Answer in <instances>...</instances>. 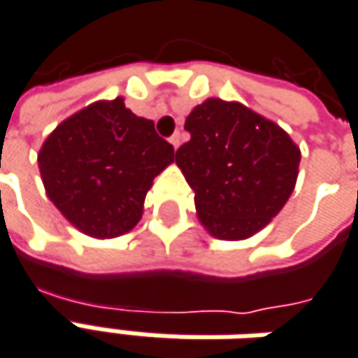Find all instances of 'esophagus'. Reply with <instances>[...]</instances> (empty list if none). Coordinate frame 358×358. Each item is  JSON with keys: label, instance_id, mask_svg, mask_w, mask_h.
I'll return each instance as SVG.
<instances>
[{"label": "esophagus", "instance_id": "1", "mask_svg": "<svg viewBox=\"0 0 358 358\" xmlns=\"http://www.w3.org/2000/svg\"><path fill=\"white\" fill-rule=\"evenodd\" d=\"M180 142H182V134H180V132H174V134L170 136V144H172L174 148H178Z\"/></svg>", "mask_w": 358, "mask_h": 358}]
</instances>
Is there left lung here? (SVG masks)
<instances>
[{"label":"left lung","instance_id":"obj_1","mask_svg":"<svg viewBox=\"0 0 358 358\" xmlns=\"http://www.w3.org/2000/svg\"><path fill=\"white\" fill-rule=\"evenodd\" d=\"M184 129L176 164L194 190L203 228L245 240L281 212L295 188L301 152L289 134L240 103L208 99Z\"/></svg>","mask_w":358,"mask_h":358}]
</instances>
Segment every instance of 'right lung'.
<instances>
[{
	"label": "right lung",
	"mask_w": 358,
	"mask_h": 358,
	"mask_svg": "<svg viewBox=\"0 0 358 358\" xmlns=\"http://www.w3.org/2000/svg\"><path fill=\"white\" fill-rule=\"evenodd\" d=\"M170 162L172 144L120 96L93 103L63 120L39 150L49 200L93 238H115L134 228L152 180Z\"/></svg>",
	"instance_id": "obj_1"
}]
</instances>
